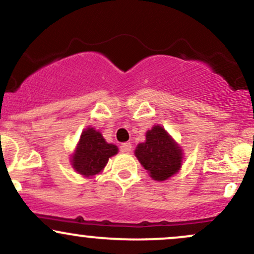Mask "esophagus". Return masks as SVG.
<instances>
[{"mask_svg": "<svg viewBox=\"0 0 254 254\" xmlns=\"http://www.w3.org/2000/svg\"><path fill=\"white\" fill-rule=\"evenodd\" d=\"M132 150V146L129 142H125V143L121 144V152L123 153H130Z\"/></svg>", "mask_w": 254, "mask_h": 254, "instance_id": "34e87169", "label": "esophagus"}]
</instances>
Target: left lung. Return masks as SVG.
<instances>
[{
	"label": "left lung",
	"instance_id": "8db88e82",
	"mask_svg": "<svg viewBox=\"0 0 254 254\" xmlns=\"http://www.w3.org/2000/svg\"><path fill=\"white\" fill-rule=\"evenodd\" d=\"M135 155L155 181H165L177 174L183 159L181 147L160 125L146 132V142L136 147Z\"/></svg>",
	"mask_w": 254,
	"mask_h": 254
}]
</instances>
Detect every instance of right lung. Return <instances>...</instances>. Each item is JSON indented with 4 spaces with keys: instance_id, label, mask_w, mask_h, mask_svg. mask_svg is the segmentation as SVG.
I'll return each mask as SVG.
<instances>
[{
    "instance_id": "add662e5",
    "label": "right lung",
    "mask_w": 254,
    "mask_h": 254,
    "mask_svg": "<svg viewBox=\"0 0 254 254\" xmlns=\"http://www.w3.org/2000/svg\"><path fill=\"white\" fill-rule=\"evenodd\" d=\"M118 153V147L107 143L104 136L94 127H88L80 135L77 148L71 158L72 168L84 177L101 172L108 159Z\"/></svg>"
}]
</instances>
